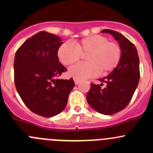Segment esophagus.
Segmentation results:
<instances>
[{
	"mask_svg": "<svg viewBox=\"0 0 153 153\" xmlns=\"http://www.w3.org/2000/svg\"><path fill=\"white\" fill-rule=\"evenodd\" d=\"M74 81H75V84H78V83L80 82V80L78 79V78H74Z\"/></svg>",
	"mask_w": 153,
	"mask_h": 153,
	"instance_id": "34e87169",
	"label": "esophagus"
}]
</instances>
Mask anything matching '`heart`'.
Segmentation results:
<instances>
[{
    "label": "heart",
    "instance_id": "obj_1",
    "mask_svg": "<svg viewBox=\"0 0 153 153\" xmlns=\"http://www.w3.org/2000/svg\"><path fill=\"white\" fill-rule=\"evenodd\" d=\"M87 62L80 63L69 69V75L78 79H85L101 73L106 75L120 63L122 49L119 44L109 41L108 37L94 35L86 37L74 44L64 42L58 49V58L61 64L69 66L86 55Z\"/></svg>",
    "mask_w": 153,
    "mask_h": 153
}]
</instances>
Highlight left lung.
Masks as SVG:
<instances>
[{
  "label": "left lung",
  "instance_id": "obj_1",
  "mask_svg": "<svg viewBox=\"0 0 153 153\" xmlns=\"http://www.w3.org/2000/svg\"><path fill=\"white\" fill-rule=\"evenodd\" d=\"M101 32L111 34L119 42L122 49L121 59L117 67L99 81L106 83L95 84L86 95L89 106L104 115H112L123 110L129 104L138 86L140 79L139 58L135 45L121 33L111 29H104Z\"/></svg>",
  "mask_w": 153,
  "mask_h": 153
}]
</instances>
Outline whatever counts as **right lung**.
Wrapping results in <instances>:
<instances>
[{
    "label": "right lung",
    "instance_id": "right-lung-1",
    "mask_svg": "<svg viewBox=\"0 0 153 153\" xmlns=\"http://www.w3.org/2000/svg\"><path fill=\"white\" fill-rule=\"evenodd\" d=\"M59 37L40 32L17 50L14 61L15 87L25 105L41 116H55L64 110L75 86L72 78L58 79L67 69L59 62Z\"/></svg>",
    "mask_w": 153,
    "mask_h": 153
}]
</instances>
